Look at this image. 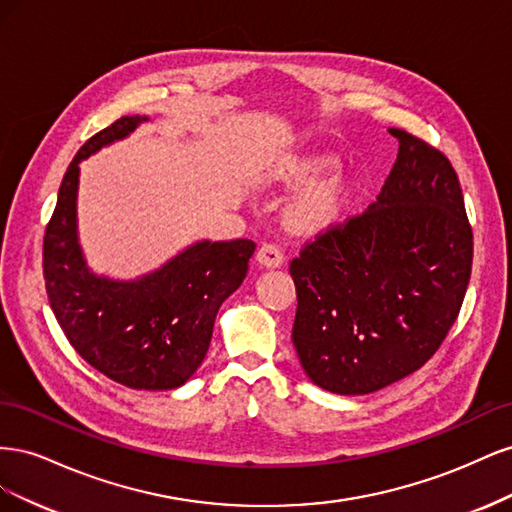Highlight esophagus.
Here are the masks:
<instances>
[{
	"label": "esophagus",
	"mask_w": 512,
	"mask_h": 512,
	"mask_svg": "<svg viewBox=\"0 0 512 512\" xmlns=\"http://www.w3.org/2000/svg\"><path fill=\"white\" fill-rule=\"evenodd\" d=\"M256 260H258V265H260V267L277 269V267H282L284 254L280 252V247H277V245H273V243H265V245H262L260 250H258Z\"/></svg>",
	"instance_id": "obj_1"
}]
</instances>
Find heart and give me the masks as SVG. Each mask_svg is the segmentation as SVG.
<instances>
[{"label":"heart","mask_w":512,"mask_h":512,"mask_svg":"<svg viewBox=\"0 0 512 512\" xmlns=\"http://www.w3.org/2000/svg\"><path fill=\"white\" fill-rule=\"evenodd\" d=\"M337 158L322 151H303L275 166L271 181L284 188H305L286 207V226L297 235H316L333 226L342 215L348 185L344 177H329ZM328 179L324 180L323 177ZM310 188L307 189L306 185Z\"/></svg>","instance_id":"obj_1"}]
</instances>
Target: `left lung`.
Segmentation results:
<instances>
[{
	"label": "left lung",
	"instance_id": "8db88e82",
	"mask_svg": "<svg viewBox=\"0 0 512 512\" xmlns=\"http://www.w3.org/2000/svg\"><path fill=\"white\" fill-rule=\"evenodd\" d=\"M389 132L397 160L376 203L290 262L294 350L307 378L337 395L374 393L423 367L470 282L472 228L451 162Z\"/></svg>",
	"mask_w": 512,
	"mask_h": 512
}]
</instances>
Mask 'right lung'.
I'll return each instance as SVG.
<instances>
[{"mask_svg": "<svg viewBox=\"0 0 512 512\" xmlns=\"http://www.w3.org/2000/svg\"><path fill=\"white\" fill-rule=\"evenodd\" d=\"M147 121L145 115L121 117L76 153L46 226L42 265L53 314L74 350L123 386L168 391L188 382L203 363L215 316L245 280L256 245L200 239L134 280L87 265L76 213L81 162Z\"/></svg>", "mask_w": 512, "mask_h": 512, "instance_id": "1", "label": "right lung"}]
</instances>
